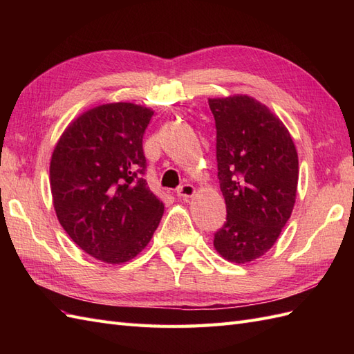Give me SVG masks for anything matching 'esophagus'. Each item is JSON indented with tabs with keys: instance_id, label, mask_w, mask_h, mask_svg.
<instances>
[{
	"instance_id": "esophagus-1",
	"label": "esophagus",
	"mask_w": 354,
	"mask_h": 354,
	"mask_svg": "<svg viewBox=\"0 0 354 354\" xmlns=\"http://www.w3.org/2000/svg\"><path fill=\"white\" fill-rule=\"evenodd\" d=\"M194 195H195V187L192 185H183V186H180L177 189V196L178 198L187 199V198H192Z\"/></svg>"
}]
</instances>
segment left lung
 Returning a JSON list of instances; mask_svg holds the SVG:
<instances>
[{
  "instance_id": "left-lung-1",
  "label": "left lung",
  "mask_w": 354,
  "mask_h": 354,
  "mask_svg": "<svg viewBox=\"0 0 354 354\" xmlns=\"http://www.w3.org/2000/svg\"><path fill=\"white\" fill-rule=\"evenodd\" d=\"M217 130V169L227 217L214 233L224 259H259L291 217L298 185V155L282 121L248 95L209 99Z\"/></svg>"
}]
</instances>
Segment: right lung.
Masks as SVG:
<instances>
[{
	"instance_id": "obj_1",
	"label": "right lung",
	"mask_w": 354,
	"mask_h": 354,
	"mask_svg": "<svg viewBox=\"0 0 354 354\" xmlns=\"http://www.w3.org/2000/svg\"><path fill=\"white\" fill-rule=\"evenodd\" d=\"M152 115L133 103L97 106L66 128L51 156L50 186L62 227L104 263L142 252L164 214L143 178V136Z\"/></svg>"
}]
</instances>
